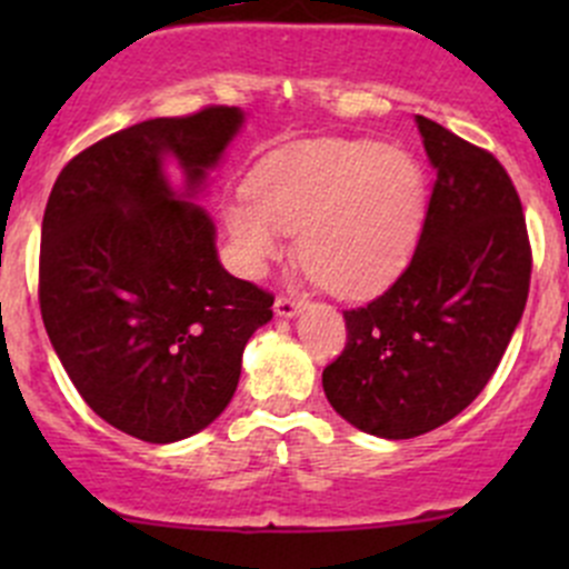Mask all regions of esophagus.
Returning <instances> with one entry per match:
<instances>
[{
  "label": "esophagus",
  "mask_w": 569,
  "mask_h": 569,
  "mask_svg": "<svg viewBox=\"0 0 569 569\" xmlns=\"http://www.w3.org/2000/svg\"><path fill=\"white\" fill-rule=\"evenodd\" d=\"M300 311H302V302L291 300V297H278V300H274V317L295 319Z\"/></svg>",
  "instance_id": "esophagus-1"
}]
</instances>
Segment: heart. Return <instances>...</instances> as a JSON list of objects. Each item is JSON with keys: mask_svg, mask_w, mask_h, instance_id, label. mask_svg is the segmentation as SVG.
Instances as JSON below:
<instances>
[{"mask_svg": "<svg viewBox=\"0 0 569 569\" xmlns=\"http://www.w3.org/2000/svg\"><path fill=\"white\" fill-rule=\"evenodd\" d=\"M248 192L222 211L239 267L261 274L297 233L302 267L343 297L369 295L405 267L429 203L421 162L377 140L280 148L258 162Z\"/></svg>", "mask_w": 569, "mask_h": 569, "instance_id": "1", "label": "heart"}]
</instances>
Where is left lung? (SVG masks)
Returning <instances> with one entry per match:
<instances>
[{
    "mask_svg": "<svg viewBox=\"0 0 569 569\" xmlns=\"http://www.w3.org/2000/svg\"><path fill=\"white\" fill-rule=\"evenodd\" d=\"M435 170L416 256L321 371L332 410L386 440L443 427L501 363L529 300L531 248L512 178L492 153L416 114Z\"/></svg>",
    "mask_w": 569,
    "mask_h": 569,
    "instance_id": "8db88e82",
    "label": "left lung"
}]
</instances>
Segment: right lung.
Listing matches in <instances>:
<instances>
[{"label":"right lung","mask_w":569,"mask_h":569,"mask_svg":"<svg viewBox=\"0 0 569 569\" xmlns=\"http://www.w3.org/2000/svg\"><path fill=\"white\" fill-rule=\"evenodd\" d=\"M242 126L239 107L142 120L71 159L46 203L51 347L90 410L146 443L209 427L237 393L250 336L272 319V295L220 263L198 203Z\"/></svg>","instance_id":"1"}]
</instances>
